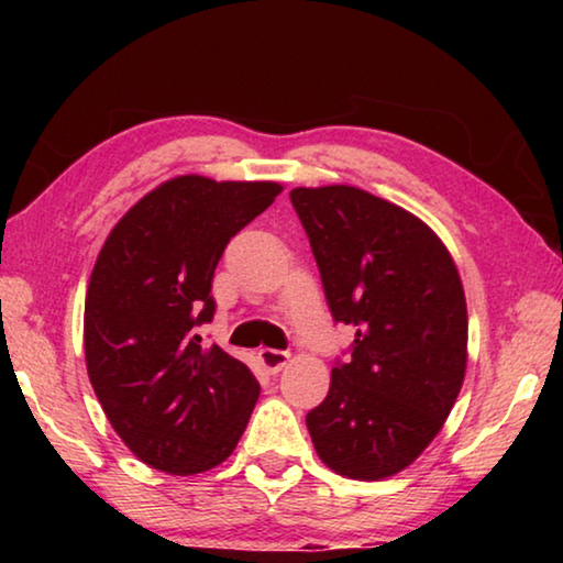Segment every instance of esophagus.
<instances>
[{"label": "esophagus", "mask_w": 563, "mask_h": 563, "mask_svg": "<svg viewBox=\"0 0 563 563\" xmlns=\"http://www.w3.org/2000/svg\"><path fill=\"white\" fill-rule=\"evenodd\" d=\"M288 360H290V355H288V352H283V350L263 347V350L258 352V362L265 367V373H271V375L280 373V369H283L285 365H288Z\"/></svg>", "instance_id": "obj_1"}]
</instances>
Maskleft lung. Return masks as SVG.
I'll use <instances>...</instances> for the list:
<instances>
[{"label": "left lung", "mask_w": 563, "mask_h": 563, "mask_svg": "<svg viewBox=\"0 0 563 563\" xmlns=\"http://www.w3.org/2000/svg\"><path fill=\"white\" fill-rule=\"evenodd\" d=\"M316 253L332 318L357 328L308 412L322 464L377 482L407 470L444 427L466 373V298L442 238L367 190H290Z\"/></svg>", "instance_id": "8db88e82"}]
</instances>
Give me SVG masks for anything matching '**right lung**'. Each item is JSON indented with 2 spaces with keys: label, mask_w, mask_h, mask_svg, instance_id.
<instances>
[{
  "label": "right lung",
  "mask_w": 563,
  "mask_h": 563,
  "mask_svg": "<svg viewBox=\"0 0 563 563\" xmlns=\"http://www.w3.org/2000/svg\"><path fill=\"white\" fill-rule=\"evenodd\" d=\"M283 190L275 180L186 174L133 203L93 263L84 355L93 393L121 442L174 476L233 454L261 385L241 360L203 347L211 280L228 241Z\"/></svg>",
  "instance_id": "obj_1"
}]
</instances>
